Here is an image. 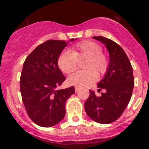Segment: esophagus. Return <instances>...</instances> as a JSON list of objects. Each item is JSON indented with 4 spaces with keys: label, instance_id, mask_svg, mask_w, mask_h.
I'll return each mask as SVG.
<instances>
[{
    "label": "esophagus",
    "instance_id": "34e87169",
    "mask_svg": "<svg viewBox=\"0 0 149 149\" xmlns=\"http://www.w3.org/2000/svg\"><path fill=\"white\" fill-rule=\"evenodd\" d=\"M79 87L75 86V91H76V92H78V91H79Z\"/></svg>",
    "mask_w": 149,
    "mask_h": 149
}]
</instances>
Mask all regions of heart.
Returning <instances> with one entry per match:
<instances>
[{
	"mask_svg": "<svg viewBox=\"0 0 149 149\" xmlns=\"http://www.w3.org/2000/svg\"><path fill=\"white\" fill-rule=\"evenodd\" d=\"M86 59L83 64L85 70H79L69 76V85L86 87L96 81L97 74L103 76L107 72L109 59L102 52V47L91 40H83L72 46L71 51L63 50L58 58V68L63 73L70 74L76 70L79 61Z\"/></svg>",
	"mask_w": 149,
	"mask_h": 149,
	"instance_id": "b5f03b06",
	"label": "heart"
}]
</instances>
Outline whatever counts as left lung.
<instances>
[{
	"label": "left lung",
	"instance_id": "1",
	"mask_svg": "<svg viewBox=\"0 0 149 149\" xmlns=\"http://www.w3.org/2000/svg\"><path fill=\"white\" fill-rule=\"evenodd\" d=\"M102 42L109 53V66L104 79L97 84L101 97L89 90V97L84 104L85 111L91 119L101 124L118 120L128 104L133 93L134 77L133 68L125 51L119 45L104 37H93Z\"/></svg>",
	"mask_w": 149,
	"mask_h": 149
}]
</instances>
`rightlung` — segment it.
I'll return each mask as SVG.
<instances>
[{
  "label": "right lung",
  "mask_w": 149,
  "mask_h": 149,
  "mask_svg": "<svg viewBox=\"0 0 149 149\" xmlns=\"http://www.w3.org/2000/svg\"><path fill=\"white\" fill-rule=\"evenodd\" d=\"M67 43L47 40L37 46L24 63L20 77L22 101L30 119L41 127H51L63 119L66 100L75 93L74 86L57 89L65 80L57 61Z\"/></svg>",
  "instance_id": "add662e5"
}]
</instances>
